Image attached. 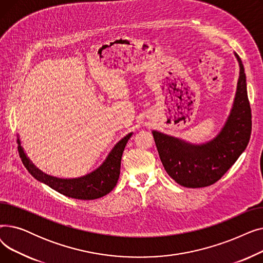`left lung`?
<instances>
[{"mask_svg": "<svg viewBox=\"0 0 263 263\" xmlns=\"http://www.w3.org/2000/svg\"><path fill=\"white\" fill-rule=\"evenodd\" d=\"M237 91L230 114L222 130L204 144H191L153 131L163 166L174 180L184 187H204L215 183L246 149L252 133V109L247 97L246 76L241 59Z\"/></svg>", "mask_w": 263, "mask_h": 263, "instance_id": "left-lung-1", "label": "left lung"}]
</instances>
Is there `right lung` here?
<instances>
[{"label":"right lung","instance_id":"add662e5","mask_svg":"<svg viewBox=\"0 0 263 263\" xmlns=\"http://www.w3.org/2000/svg\"><path fill=\"white\" fill-rule=\"evenodd\" d=\"M131 136L132 133H129L121 139L110 150V153L98 168L85 176L73 179H62L43 173L26 157L19 137L17 142L19 156L23 165L38 181L49 185L65 196L81 200H92L108 194L117 184L122 153Z\"/></svg>","mask_w":263,"mask_h":263}]
</instances>
